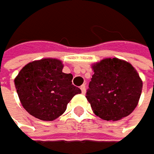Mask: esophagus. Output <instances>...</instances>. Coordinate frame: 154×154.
I'll list each match as a JSON object with an SVG mask.
<instances>
[{
  "label": "esophagus",
  "instance_id": "esophagus-1",
  "mask_svg": "<svg viewBox=\"0 0 154 154\" xmlns=\"http://www.w3.org/2000/svg\"><path fill=\"white\" fill-rule=\"evenodd\" d=\"M80 89H81V91H82V94H86V86H85V85H82V86L80 87Z\"/></svg>",
  "mask_w": 154,
  "mask_h": 154
}]
</instances>
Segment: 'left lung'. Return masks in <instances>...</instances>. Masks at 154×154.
I'll list each match as a JSON object with an SVG mask.
<instances>
[{"mask_svg": "<svg viewBox=\"0 0 154 154\" xmlns=\"http://www.w3.org/2000/svg\"><path fill=\"white\" fill-rule=\"evenodd\" d=\"M94 70L87 99L97 117L119 121L137 107L143 82L132 64L118 58H107L91 65Z\"/></svg>", "mask_w": 154, "mask_h": 154, "instance_id": "1", "label": "left lung"}]
</instances>
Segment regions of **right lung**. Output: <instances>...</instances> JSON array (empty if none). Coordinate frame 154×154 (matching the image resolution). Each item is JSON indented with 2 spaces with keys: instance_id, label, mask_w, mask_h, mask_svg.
<instances>
[{
  "instance_id": "obj_1",
  "label": "right lung",
  "mask_w": 154,
  "mask_h": 154,
  "mask_svg": "<svg viewBox=\"0 0 154 154\" xmlns=\"http://www.w3.org/2000/svg\"><path fill=\"white\" fill-rule=\"evenodd\" d=\"M58 59L29 63L14 79L20 102L27 112L41 121H54L65 112L72 97L81 94L72 85V74L63 72Z\"/></svg>"
}]
</instances>
